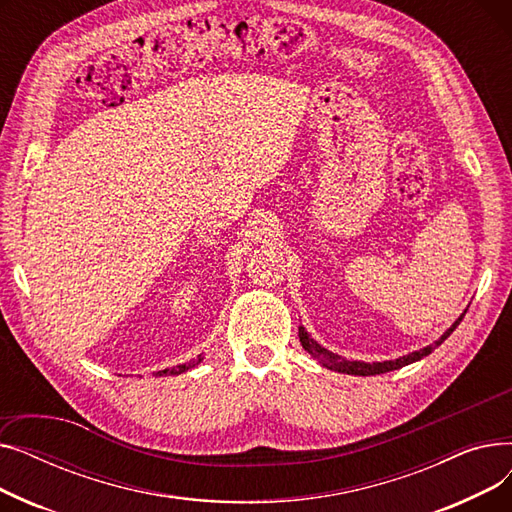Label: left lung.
<instances>
[{"label":"left lung","mask_w":512,"mask_h":512,"mask_svg":"<svg viewBox=\"0 0 512 512\" xmlns=\"http://www.w3.org/2000/svg\"><path fill=\"white\" fill-rule=\"evenodd\" d=\"M467 313V311H465ZM465 313L454 321V324L434 342V344H429V346H425V348H419V351H413V353H409V355H405V357H398V359H394V361H375V363H365V361H348V359H344V357H340V355H336V353H332V351H328V348H324L321 344H317L311 336H309V332L303 328V326H299V338H301V344H303V348L305 351L313 357V359H317L321 365L324 367H328V369H332V371H338V373H348V375H380V373H386V371H394V369H400V367H405V365H411V363H415V361H421L423 357H427L429 353L434 351L436 346H440L454 330H456V326L461 324L463 321V317H465Z\"/></svg>","instance_id":"8db88e82"}]
</instances>
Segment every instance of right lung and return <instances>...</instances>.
Instances as JSON below:
<instances>
[{
  "mask_svg": "<svg viewBox=\"0 0 512 512\" xmlns=\"http://www.w3.org/2000/svg\"><path fill=\"white\" fill-rule=\"evenodd\" d=\"M203 361V357L199 355L195 361H191V363H184V365H178V367H174V369H164V371H157L155 375H178V373H184V371H188V369H193V367H197L199 363Z\"/></svg>",
  "mask_w": 512,
  "mask_h": 512,
  "instance_id": "obj_1",
  "label": "right lung"
}]
</instances>
